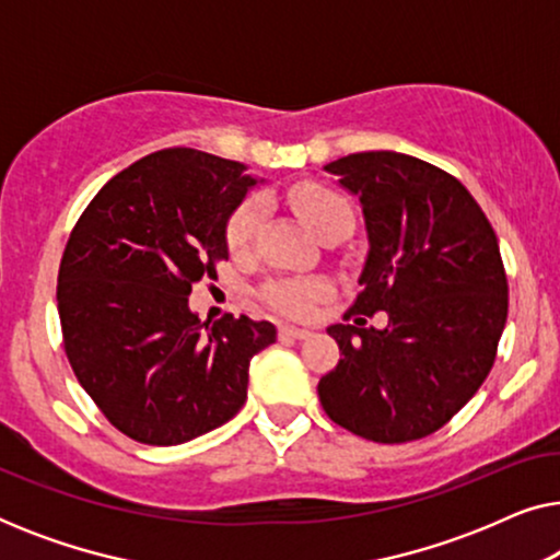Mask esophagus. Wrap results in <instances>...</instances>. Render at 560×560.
<instances>
[{"mask_svg": "<svg viewBox=\"0 0 560 560\" xmlns=\"http://www.w3.org/2000/svg\"><path fill=\"white\" fill-rule=\"evenodd\" d=\"M313 331L311 328H298V326H280V339H308Z\"/></svg>", "mask_w": 560, "mask_h": 560, "instance_id": "esophagus-1", "label": "esophagus"}]
</instances>
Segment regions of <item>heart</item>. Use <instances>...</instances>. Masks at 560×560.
I'll return each instance as SVG.
<instances>
[{
	"mask_svg": "<svg viewBox=\"0 0 560 560\" xmlns=\"http://www.w3.org/2000/svg\"><path fill=\"white\" fill-rule=\"evenodd\" d=\"M290 209L295 211V217L303 221V226L308 229L311 234H318L326 224H331L336 219H351L349 203L343 201L339 194L328 190L324 186H316V183H303L290 190L288 196ZM262 203L249 201L244 203L240 211L234 213L232 221H229V249L234 255H244L249 252L252 244H255V236L259 232V224H262ZM324 282L318 280H295V282H272L267 288V301H270L272 308H278L288 316H308L316 298L324 295Z\"/></svg>",
	"mask_w": 560,
	"mask_h": 560,
	"instance_id": "heart-1",
	"label": "heart"
}]
</instances>
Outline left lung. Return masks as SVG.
I'll use <instances>...</instances> for the list:
<instances>
[{"label":"left lung","mask_w":560,"mask_h":560,"mask_svg":"<svg viewBox=\"0 0 560 560\" xmlns=\"http://www.w3.org/2000/svg\"><path fill=\"white\" fill-rule=\"evenodd\" d=\"M324 171L357 198L366 232L364 290L343 318L385 311L387 326L326 328L341 359L318 382L320 405L366 441H418L492 370L508 320L500 242L469 190L425 160L372 150Z\"/></svg>","instance_id":"1"}]
</instances>
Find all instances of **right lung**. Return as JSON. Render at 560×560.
Segmentation results:
<instances>
[{
	"label": "right lung",
	"instance_id": "right-lung-1",
	"mask_svg": "<svg viewBox=\"0 0 560 560\" xmlns=\"http://www.w3.org/2000/svg\"><path fill=\"white\" fill-rule=\"evenodd\" d=\"M247 165L190 148L137 160L106 183L58 272L63 343L81 387L114 428L178 446L232 420L270 320L190 311V288L229 257V219L257 188Z\"/></svg>",
	"mask_w": 560,
	"mask_h": 560
}]
</instances>
